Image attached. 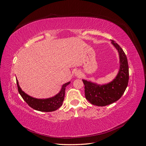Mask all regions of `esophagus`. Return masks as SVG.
I'll return each mask as SVG.
<instances>
[{
    "label": "esophagus",
    "instance_id": "34e87169",
    "mask_svg": "<svg viewBox=\"0 0 146 146\" xmlns=\"http://www.w3.org/2000/svg\"><path fill=\"white\" fill-rule=\"evenodd\" d=\"M74 76H76V77H80V76H81V73L80 72V71L77 70V71H76L75 73H74Z\"/></svg>",
    "mask_w": 146,
    "mask_h": 146
}]
</instances>
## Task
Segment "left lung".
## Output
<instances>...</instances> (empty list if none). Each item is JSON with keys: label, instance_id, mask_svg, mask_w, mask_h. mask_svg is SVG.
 Wrapping results in <instances>:
<instances>
[{"label": "left lung", "instance_id": "left-lung-1", "mask_svg": "<svg viewBox=\"0 0 146 146\" xmlns=\"http://www.w3.org/2000/svg\"><path fill=\"white\" fill-rule=\"evenodd\" d=\"M111 43L117 50L119 56L120 67L117 76L111 82L105 84H98L82 80L85 97L94 105L105 106L117 101L128 86L129 72L127 56L123 49L114 40H111Z\"/></svg>", "mask_w": 146, "mask_h": 146}]
</instances>
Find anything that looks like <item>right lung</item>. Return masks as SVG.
<instances>
[{"label":"right lung","instance_id":"right-lung-1","mask_svg":"<svg viewBox=\"0 0 146 146\" xmlns=\"http://www.w3.org/2000/svg\"><path fill=\"white\" fill-rule=\"evenodd\" d=\"M18 89L21 96L24 100L26 102L29 106H31L34 110L42 112H52L56 111L62 105L65 97V87L68 86L70 82H68L64 84L62 86L60 92L55 96L48 98H35L29 96L22 90L19 85L18 81L16 80Z\"/></svg>","mask_w":146,"mask_h":146}]
</instances>
